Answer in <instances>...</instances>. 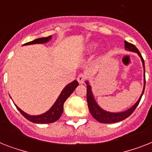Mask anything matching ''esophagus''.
I'll return each instance as SVG.
<instances>
[{"label": "esophagus", "instance_id": "esophagus-1", "mask_svg": "<svg viewBox=\"0 0 152 152\" xmlns=\"http://www.w3.org/2000/svg\"><path fill=\"white\" fill-rule=\"evenodd\" d=\"M86 79V76L84 74H80L78 76H77V81H78L79 83H80V84H83L84 83V81H85Z\"/></svg>", "mask_w": 152, "mask_h": 152}]
</instances>
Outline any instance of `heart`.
Returning <instances> with one entry per match:
<instances>
[{
	"mask_svg": "<svg viewBox=\"0 0 152 152\" xmlns=\"http://www.w3.org/2000/svg\"><path fill=\"white\" fill-rule=\"evenodd\" d=\"M98 47L97 42H91L90 44H88V47H87V52L88 53H92L96 50Z\"/></svg>",
	"mask_w": 152,
	"mask_h": 152,
	"instance_id": "heart-1",
	"label": "heart"
}]
</instances>
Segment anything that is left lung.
<instances>
[{"instance_id": "1", "label": "left lung", "mask_w": 152, "mask_h": 152, "mask_svg": "<svg viewBox=\"0 0 152 152\" xmlns=\"http://www.w3.org/2000/svg\"><path fill=\"white\" fill-rule=\"evenodd\" d=\"M125 48L127 51L137 53V54L139 55V57H140V59H141L143 67H144V88H143V91H142L141 95H140L139 99L137 100V102L133 106H131L129 109H128L127 110L123 111V112H118V113L109 112V111L103 110L99 106V104L97 103V102L95 101L94 95H93L92 91H91V86L90 85L88 80H86V84H87V101H88V109H89V111L91 113V115L93 116V118L96 119L99 122L110 124V123L119 122V121H121L126 119L128 117H129L133 113V111L135 110V109L137 108V106H138L140 101L141 99L142 95L144 94V88H145V67H144V59H143L140 51L138 50V49L134 45H132V44L129 43L128 42H125Z\"/></svg>"}]
</instances>
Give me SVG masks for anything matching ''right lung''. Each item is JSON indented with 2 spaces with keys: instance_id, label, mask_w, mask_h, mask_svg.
Listing matches in <instances>:
<instances>
[{
  "instance_id": "obj_1",
  "label": "right lung",
  "mask_w": 152,
  "mask_h": 152,
  "mask_svg": "<svg viewBox=\"0 0 152 152\" xmlns=\"http://www.w3.org/2000/svg\"><path fill=\"white\" fill-rule=\"evenodd\" d=\"M52 39V36L46 37V38H40V39H34V41L29 42L24 44V46L27 45H33V44H43L50 42ZM79 85V83L76 80L72 81V83H69L64 88V89L61 91V92L59 95L57 99L54 102V104L50 107V109L45 112L44 113L39 114V115H30L28 113H25L20 108H19L16 105V108L20 111L25 118L27 120L31 121L33 123H37V124H48V123H53L57 121L61 116L64 110V103L66 101L68 98L71 95V94L74 91V90L77 88Z\"/></svg>"
}]
</instances>
